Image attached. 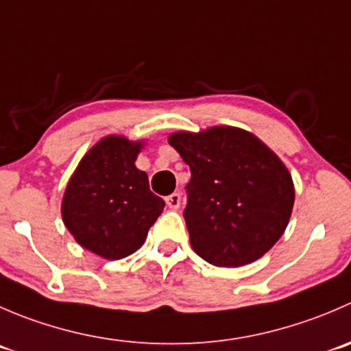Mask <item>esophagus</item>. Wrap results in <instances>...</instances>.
I'll use <instances>...</instances> for the list:
<instances>
[{"label":"esophagus","mask_w":351,"mask_h":351,"mask_svg":"<svg viewBox=\"0 0 351 351\" xmlns=\"http://www.w3.org/2000/svg\"><path fill=\"white\" fill-rule=\"evenodd\" d=\"M166 204H168L169 209L176 210L180 207V204H182V195H180V193H176V192L171 193V195L166 197Z\"/></svg>","instance_id":"1"}]
</instances>
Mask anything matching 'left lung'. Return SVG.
Listing matches in <instances>:
<instances>
[{"label":"left lung","instance_id":"8db88e82","mask_svg":"<svg viewBox=\"0 0 351 351\" xmlns=\"http://www.w3.org/2000/svg\"><path fill=\"white\" fill-rule=\"evenodd\" d=\"M190 166L183 210L190 245L217 267H240L271 250L295 202L290 171L254 134L237 127L168 138Z\"/></svg>","mask_w":351,"mask_h":351}]
</instances>
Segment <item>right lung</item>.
Returning <instances> with one entry per match:
<instances>
[{"mask_svg": "<svg viewBox=\"0 0 351 351\" xmlns=\"http://www.w3.org/2000/svg\"><path fill=\"white\" fill-rule=\"evenodd\" d=\"M144 141L101 138L78 162L64 190L61 216L75 241L108 261L134 254L165 209L135 166Z\"/></svg>", "mask_w": 351, "mask_h": 351, "instance_id": "add662e5", "label": "right lung"}]
</instances>
